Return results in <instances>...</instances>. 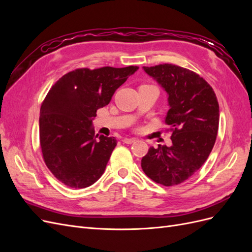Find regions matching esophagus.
<instances>
[{"label":"esophagus","instance_id":"obj_1","mask_svg":"<svg viewBox=\"0 0 252 252\" xmlns=\"http://www.w3.org/2000/svg\"><path fill=\"white\" fill-rule=\"evenodd\" d=\"M135 141V139H124L123 140V143H125V144H131V143H133Z\"/></svg>","mask_w":252,"mask_h":252}]
</instances>
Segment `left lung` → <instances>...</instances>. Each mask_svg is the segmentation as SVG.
I'll use <instances>...</instances> for the list:
<instances>
[{"label":"left lung","mask_w":252,"mask_h":252,"mask_svg":"<svg viewBox=\"0 0 252 252\" xmlns=\"http://www.w3.org/2000/svg\"><path fill=\"white\" fill-rule=\"evenodd\" d=\"M168 94L171 146L150 147L142 158V169L163 186L185 182L208 158L217 140L220 110L212 87L199 74L173 64L144 66Z\"/></svg>","instance_id":"1"}]
</instances>
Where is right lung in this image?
Segmentation results:
<instances>
[{
	"mask_svg": "<svg viewBox=\"0 0 252 252\" xmlns=\"http://www.w3.org/2000/svg\"><path fill=\"white\" fill-rule=\"evenodd\" d=\"M138 69L136 66L79 68L53 84L41 105L40 146L47 168L61 183L85 188L102 177L117 140L104 135L98 138L93 120Z\"/></svg>",
	"mask_w": 252,
	"mask_h": 252,
	"instance_id": "add662e5",
	"label": "right lung"
}]
</instances>
